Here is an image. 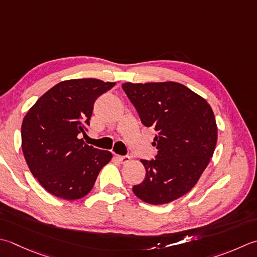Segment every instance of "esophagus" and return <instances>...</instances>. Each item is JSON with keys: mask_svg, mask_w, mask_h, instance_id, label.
<instances>
[{"mask_svg": "<svg viewBox=\"0 0 257 257\" xmlns=\"http://www.w3.org/2000/svg\"><path fill=\"white\" fill-rule=\"evenodd\" d=\"M117 158H118V160L120 163H122V164H125V163H128L129 160H130V157L129 156H117Z\"/></svg>", "mask_w": 257, "mask_h": 257, "instance_id": "34e87169", "label": "esophagus"}]
</instances>
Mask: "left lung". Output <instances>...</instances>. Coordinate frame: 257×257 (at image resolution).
I'll return each mask as SVG.
<instances>
[{"label": "left lung", "instance_id": "1", "mask_svg": "<svg viewBox=\"0 0 257 257\" xmlns=\"http://www.w3.org/2000/svg\"><path fill=\"white\" fill-rule=\"evenodd\" d=\"M122 89L143 124L157 133L156 159L140 160L146 177L133 192L152 205L173 202L194 187L213 157L217 142L213 110L204 98L177 82H127Z\"/></svg>", "mask_w": 257, "mask_h": 257}]
</instances>
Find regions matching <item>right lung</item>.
I'll use <instances>...</instances> for the list:
<instances>
[{
  "label": "right lung",
  "instance_id": "add662e5",
  "mask_svg": "<svg viewBox=\"0 0 257 257\" xmlns=\"http://www.w3.org/2000/svg\"><path fill=\"white\" fill-rule=\"evenodd\" d=\"M114 84L98 79L62 81L25 114L21 128L25 162L42 187L55 197L82 198L111 160V153L85 145L78 135L90 124L95 100Z\"/></svg>",
  "mask_w": 257,
  "mask_h": 257
}]
</instances>
